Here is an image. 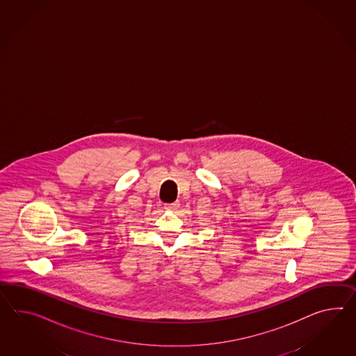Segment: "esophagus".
<instances>
[{
    "label": "esophagus",
    "instance_id": "esophagus-1",
    "mask_svg": "<svg viewBox=\"0 0 356 356\" xmlns=\"http://www.w3.org/2000/svg\"><path fill=\"white\" fill-rule=\"evenodd\" d=\"M179 207V202H174V203H165V209H176Z\"/></svg>",
    "mask_w": 356,
    "mask_h": 356
}]
</instances>
